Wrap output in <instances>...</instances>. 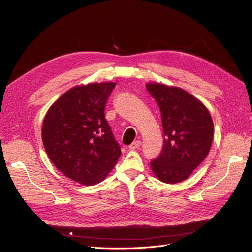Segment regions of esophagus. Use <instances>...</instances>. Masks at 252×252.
Segmentation results:
<instances>
[{
    "label": "esophagus",
    "mask_w": 252,
    "mask_h": 252,
    "mask_svg": "<svg viewBox=\"0 0 252 252\" xmlns=\"http://www.w3.org/2000/svg\"><path fill=\"white\" fill-rule=\"evenodd\" d=\"M141 141H134L133 143H131L130 145H129V149L130 150H134V149H138V148H140V146H141Z\"/></svg>",
    "instance_id": "1"
}]
</instances>
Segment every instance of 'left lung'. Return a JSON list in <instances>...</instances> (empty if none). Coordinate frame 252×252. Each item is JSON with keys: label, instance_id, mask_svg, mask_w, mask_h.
I'll return each instance as SVG.
<instances>
[{"label": "left lung", "instance_id": "obj_1", "mask_svg": "<svg viewBox=\"0 0 252 252\" xmlns=\"http://www.w3.org/2000/svg\"><path fill=\"white\" fill-rule=\"evenodd\" d=\"M147 90L161 110L164 145L150 162L156 177L167 184L185 181L207 157L213 122L206 106L180 87L148 83Z\"/></svg>", "mask_w": 252, "mask_h": 252}]
</instances>
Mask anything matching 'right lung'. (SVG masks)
<instances>
[{
	"label": "right lung",
	"mask_w": 252,
	"mask_h": 252,
	"mask_svg": "<svg viewBox=\"0 0 252 252\" xmlns=\"http://www.w3.org/2000/svg\"><path fill=\"white\" fill-rule=\"evenodd\" d=\"M116 83L70 88L44 118L42 140L50 161L83 185L102 182L118 163L121 148L105 119V105Z\"/></svg>",
	"instance_id": "obj_1"
}]
</instances>
